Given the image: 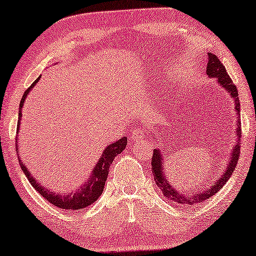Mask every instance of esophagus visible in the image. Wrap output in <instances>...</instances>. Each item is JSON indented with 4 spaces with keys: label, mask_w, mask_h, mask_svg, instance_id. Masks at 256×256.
<instances>
[{
    "label": "esophagus",
    "mask_w": 256,
    "mask_h": 256,
    "mask_svg": "<svg viewBox=\"0 0 256 256\" xmlns=\"http://www.w3.org/2000/svg\"><path fill=\"white\" fill-rule=\"evenodd\" d=\"M132 138H133V140L136 141V142H139V141L148 138V136H147V132H146V128H142V126H140V128H136L133 130Z\"/></svg>",
    "instance_id": "1"
}]
</instances>
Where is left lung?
Here are the masks:
<instances>
[{
  "mask_svg": "<svg viewBox=\"0 0 256 256\" xmlns=\"http://www.w3.org/2000/svg\"><path fill=\"white\" fill-rule=\"evenodd\" d=\"M206 74L209 78H216L218 85L222 88L226 90V93L230 95L232 100L234 102V110L237 114V128H236V136H237V142L231 150L230 158H228V166L218 179L214 182L210 188H207V190H202L201 192L198 190L196 194H188L182 193L180 190H177L174 188V185H171L168 182V178L166 177L164 172V161H163V154L161 150H154V154H152V172L154 176V180L158 188L162 190L163 196H164L168 200L171 202H176V204H180L184 206L188 204H196L202 202L204 200L209 199L214 194L218 192V190L226 184L228 179L231 177L232 172H234L236 166L239 160V152H240V138H242V128H240V102L238 98V90L236 85H234L231 78L228 77L226 68L222 64V62L217 58L216 55L209 52L208 54V62H207V68H206ZM156 139V138H154Z\"/></svg>",
  "mask_w": 256,
  "mask_h": 256,
  "instance_id": "1",
  "label": "left lung"
}]
</instances>
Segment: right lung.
I'll return each mask as SVG.
<instances>
[{
	"label": "right lung",
	"instance_id": "right-lung-1",
	"mask_svg": "<svg viewBox=\"0 0 256 256\" xmlns=\"http://www.w3.org/2000/svg\"><path fill=\"white\" fill-rule=\"evenodd\" d=\"M40 77L30 86V88L25 90L24 95H22L20 104H19L17 133L19 132V128H20V120H22V106H24V102L26 100V98H28L30 92L32 90L33 87L36 86V84L40 80ZM16 142H17L16 150H17V154L19 158V164L22 166V170L24 171L25 176L28 177V179L30 180V185H32L33 188L44 198V199H47L52 204L56 206V207H58L60 209H66V210H82V209L88 207L90 204H94V202L100 198L102 192H104L110 164L112 163L114 158H115L118 154H120V152L126 148L128 138L126 136H123V138L115 141V142H112L110 144H108V146L104 148V152L101 154L98 161L95 163V166L93 168V170L90 171V177L87 178V180L84 182L78 188H76L74 190H71V192L66 193V194L52 192V190H50L48 188L41 185V182H38L36 179L33 177V174H30V171L28 169V166H26L20 160V156H19V152H18L19 150L18 140H16Z\"/></svg>",
	"mask_w": 256,
	"mask_h": 256
}]
</instances>
